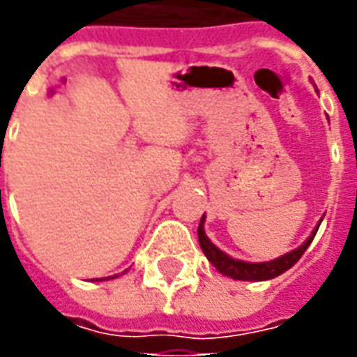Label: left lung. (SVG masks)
Segmentation results:
<instances>
[{"label":"left lung","mask_w":357,"mask_h":357,"mask_svg":"<svg viewBox=\"0 0 357 357\" xmlns=\"http://www.w3.org/2000/svg\"><path fill=\"white\" fill-rule=\"evenodd\" d=\"M202 222H204V216L201 218V224H199V243H201V248L204 256L208 258L210 264L224 275L231 277V279H239V281H266V279H273V277L281 275L287 269L292 268L294 264L298 262L300 256L306 252V248L310 247V243L314 241L315 233H317V227L314 229V233L307 237V241L298 247L296 250H292L289 255L281 256L277 260H271V262H262V264H250V262H241V260H235L231 256H227L225 252H222L220 248H216L204 233V227H202Z\"/></svg>","instance_id":"1"}]
</instances>
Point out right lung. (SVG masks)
<instances>
[{
    "instance_id": "add662e5",
    "label": "right lung",
    "mask_w": 357,
    "mask_h": 357,
    "mask_svg": "<svg viewBox=\"0 0 357 357\" xmlns=\"http://www.w3.org/2000/svg\"><path fill=\"white\" fill-rule=\"evenodd\" d=\"M114 277H116V275H114ZM107 279H110V277H107Z\"/></svg>"
}]
</instances>
